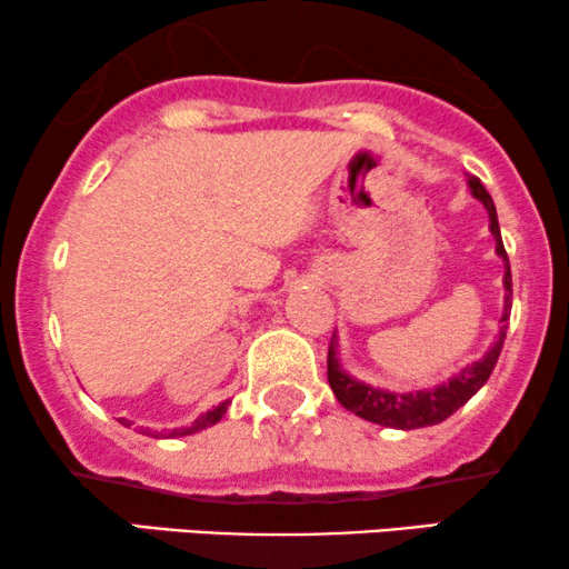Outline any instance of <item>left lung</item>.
<instances>
[{"label": "left lung", "instance_id": "8db88e82", "mask_svg": "<svg viewBox=\"0 0 569 569\" xmlns=\"http://www.w3.org/2000/svg\"><path fill=\"white\" fill-rule=\"evenodd\" d=\"M468 188L473 198H478L489 211V230L497 240V256L505 261V313H501V323L505 327L499 329L497 342L491 345L489 352L476 363L465 366L462 371H457L452 379L439 383V387L431 389H418V392H389V389H376L371 383H363L358 379H352L350 373H345V368L339 366L337 358V335H331L329 342V358H327V376H329V387L335 397L342 405L345 410L356 412L363 420H371V423L387 426V429H426V426H437L441 420H447L452 412L462 408L465 402L473 397L478 389L489 381V376L497 366L501 345H505L507 337V319H510V308H512V274H510V258H507L505 242H501V232H499V219H497V206H493L489 190L481 186V180L473 174H468Z\"/></svg>", "mask_w": 569, "mask_h": 569}]
</instances>
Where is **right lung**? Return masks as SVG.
<instances>
[{
  "instance_id": "add662e5",
  "label": "right lung",
  "mask_w": 569,
  "mask_h": 569,
  "mask_svg": "<svg viewBox=\"0 0 569 569\" xmlns=\"http://www.w3.org/2000/svg\"><path fill=\"white\" fill-rule=\"evenodd\" d=\"M227 405H230V400L219 402L217 408L206 410L203 416H198L190 426H182V429H172L169 433H164V437H169V439H177V437H190V433H198V431L209 429V426L219 423L221 416H224V412H227ZM120 420H122V426H130V420H124V418H120ZM140 433H146V437H157V431H151V429H140Z\"/></svg>"
}]
</instances>
